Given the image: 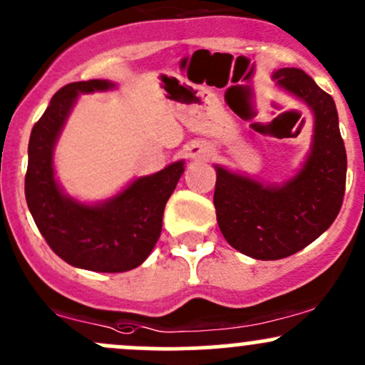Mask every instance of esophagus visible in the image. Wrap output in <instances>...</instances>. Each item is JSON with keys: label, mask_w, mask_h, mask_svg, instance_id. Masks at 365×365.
Wrapping results in <instances>:
<instances>
[{"label": "esophagus", "mask_w": 365, "mask_h": 365, "mask_svg": "<svg viewBox=\"0 0 365 365\" xmlns=\"http://www.w3.org/2000/svg\"><path fill=\"white\" fill-rule=\"evenodd\" d=\"M187 156L191 160H209L212 156V148L205 140H193L187 146Z\"/></svg>", "instance_id": "obj_1"}]
</instances>
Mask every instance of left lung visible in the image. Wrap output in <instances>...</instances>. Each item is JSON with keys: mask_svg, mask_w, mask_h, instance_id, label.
<instances>
[{"mask_svg": "<svg viewBox=\"0 0 365 365\" xmlns=\"http://www.w3.org/2000/svg\"><path fill=\"white\" fill-rule=\"evenodd\" d=\"M273 80L313 113L303 165L280 184L214 165L219 230L233 249L261 261L292 256L317 240L339 214L346 182V151L332 97L301 69H277Z\"/></svg>", "mask_w": 365, "mask_h": 365, "instance_id": "obj_1", "label": "left lung"}]
</instances>
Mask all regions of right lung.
<instances>
[{"label":"right lung","mask_w":365,"mask_h":365,"mask_svg":"<svg viewBox=\"0 0 365 365\" xmlns=\"http://www.w3.org/2000/svg\"><path fill=\"white\" fill-rule=\"evenodd\" d=\"M116 88L109 80L62 87L29 137L26 202L50 249L68 264L101 273L134 269L146 261L162 233L167 200L184 172V160L137 178L120 193L85 203L64 193L56 178L53 151L81 93Z\"/></svg>","instance_id":"right-lung-1"}]
</instances>
